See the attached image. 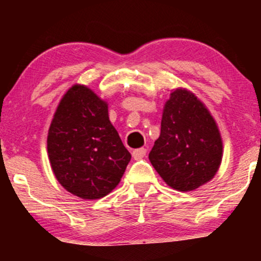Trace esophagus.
<instances>
[{
	"instance_id": "34e87169",
	"label": "esophagus",
	"mask_w": 261,
	"mask_h": 261,
	"mask_svg": "<svg viewBox=\"0 0 261 261\" xmlns=\"http://www.w3.org/2000/svg\"><path fill=\"white\" fill-rule=\"evenodd\" d=\"M147 153V149L146 148H137V149H134L133 151V157L134 160H141V158H143Z\"/></svg>"
}]
</instances>
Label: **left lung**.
Here are the masks:
<instances>
[{
    "label": "left lung",
    "mask_w": 261,
    "mask_h": 261,
    "mask_svg": "<svg viewBox=\"0 0 261 261\" xmlns=\"http://www.w3.org/2000/svg\"><path fill=\"white\" fill-rule=\"evenodd\" d=\"M222 155V137L210 110L195 93L173 89L148 154L161 178L174 190H195L216 175Z\"/></svg>",
    "instance_id": "left-lung-1"
}]
</instances>
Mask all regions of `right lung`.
<instances>
[{"instance_id": "obj_1", "label": "right lung", "mask_w": 261, "mask_h": 261, "mask_svg": "<svg viewBox=\"0 0 261 261\" xmlns=\"http://www.w3.org/2000/svg\"><path fill=\"white\" fill-rule=\"evenodd\" d=\"M47 155L60 184L85 200L112 193L131 160L109 120L107 101L79 83L56 108L47 133Z\"/></svg>"}]
</instances>
